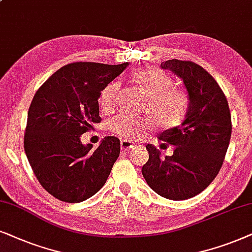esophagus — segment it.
Segmentation results:
<instances>
[{"instance_id": "obj_1", "label": "esophagus", "mask_w": 252, "mask_h": 252, "mask_svg": "<svg viewBox=\"0 0 252 252\" xmlns=\"http://www.w3.org/2000/svg\"><path fill=\"white\" fill-rule=\"evenodd\" d=\"M135 147V144H132L131 142H129V140H121V149L124 150V151H130L131 149Z\"/></svg>"}]
</instances>
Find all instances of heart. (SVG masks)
Listing matches in <instances>:
<instances>
[{"label": "heart", "mask_w": 252, "mask_h": 252, "mask_svg": "<svg viewBox=\"0 0 252 252\" xmlns=\"http://www.w3.org/2000/svg\"><path fill=\"white\" fill-rule=\"evenodd\" d=\"M132 82L147 95V110L153 122L162 128H173L183 119L188 107V94L181 87L173 85V79L158 69L143 68L132 75ZM120 84L112 82L103 87L99 106L103 113H110L119 102ZM144 117L121 113L110 120L109 130L114 135L136 139L146 128Z\"/></svg>", "instance_id": "heart-1"}]
</instances>
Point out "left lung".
Returning a JSON list of instances; mask_svg holds the SVG:
<instances>
[{
  "label": "left lung",
  "instance_id": "8db88e82",
  "mask_svg": "<svg viewBox=\"0 0 252 252\" xmlns=\"http://www.w3.org/2000/svg\"><path fill=\"white\" fill-rule=\"evenodd\" d=\"M160 66L183 79L189 107L181 126L159 136L175 146L173 156L161 158L160 151L147 144L149 161L142 174L158 194L183 200L206 189L221 169L231 136L230 110L219 84L203 66L176 59Z\"/></svg>",
  "mask_w": 252,
  "mask_h": 252
}]
</instances>
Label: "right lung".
<instances>
[{
    "label": "right lung",
    "mask_w": 252,
    "mask_h": 252,
    "mask_svg": "<svg viewBox=\"0 0 252 252\" xmlns=\"http://www.w3.org/2000/svg\"><path fill=\"white\" fill-rule=\"evenodd\" d=\"M128 65L75 62L54 72L30 105L24 150L43 189L65 203L83 202L105 186L120 156V139L108 136L98 149L80 136L101 122L103 87Z\"/></svg>",
    "instance_id": "obj_1"
}]
</instances>
